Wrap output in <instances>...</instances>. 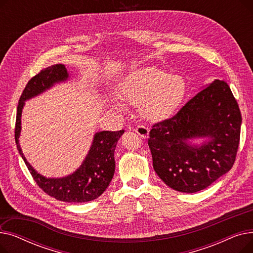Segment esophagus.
Here are the masks:
<instances>
[{"mask_svg": "<svg viewBox=\"0 0 253 253\" xmlns=\"http://www.w3.org/2000/svg\"><path fill=\"white\" fill-rule=\"evenodd\" d=\"M134 131L142 138L148 137V135H149V128L145 127V126H142V125L141 126H137L134 129Z\"/></svg>", "mask_w": 253, "mask_h": 253, "instance_id": "esophagus-1", "label": "esophagus"}]
</instances>
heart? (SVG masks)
Listing matches in <instances>:
<instances>
[{
  "label": "heart",
  "instance_id": "1",
  "mask_svg": "<svg viewBox=\"0 0 253 253\" xmlns=\"http://www.w3.org/2000/svg\"><path fill=\"white\" fill-rule=\"evenodd\" d=\"M120 94L125 103L139 105L142 118L156 122L177 111L185 95V83L180 76L148 68L130 74L121 84ZM115 106L123 111L121 103Z\"/></svg>",
  "mask_w": 253,
  "mask_h": 253
}]
</instances>
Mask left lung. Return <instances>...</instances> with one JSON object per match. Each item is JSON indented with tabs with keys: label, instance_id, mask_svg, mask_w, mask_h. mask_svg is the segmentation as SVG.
<instances>
[{
	"label": "left lung",
	"instance_id": "8db88e82",
	"mask_svg": "<svg viewBox=\"0 0 253 253\" xmlns=\"http://www.w3.org/2000/svg\"><path fill=\"white\" fill-rule=\"evenodd\" d=\"M241 112L231 88L215 80L172 118L153 125L148 144L153 167L168 187L196 193L233 167L240 141ZM209 137L202 146L188 138Z\"/></svg>",
	"mask_w": 253,
	"mask_h": 253
}]
</instances>
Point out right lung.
Segmentation results:
<instances>
[{"label":"right lung","instance_id":"1","mask_svg":"<svg viewBox=\"0 0 253 253\" xmlns=\"http://www.w3.org/2000/svg\"><path fill=\"white\" fill-rule=\"evenodd\" d=\"M68 78L69 73L65 66L63 64H55L42 70L30 80L22 92L17 106L15 141L20 156L40 189H42L50 197L55 198L56 200L82 203L94 200L109 187L115 173V149L119 138L124 133V130L101 131L95 133L89 153L82 165L73 174L62 178H46L39 174L26 161L18 141L24 101L46 91L55 83L65 81Z\"/></svg>","mask_w":253,"mask_h":253}]
</instances>
